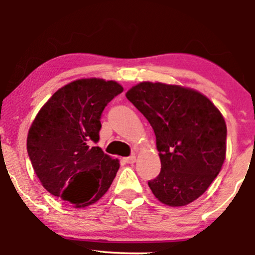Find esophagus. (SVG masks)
<instances>
[{"instance_id":"obj_1","label":"esophagus","mask_w":255,"mask_h":255,"mask_svg":"<svg viewBox=\"0 0 255 255\" xmlns=\"http://www.w3.org/2000/svg\"><path fill=\"white\" fill-rule=\"evenodd\" d=\"M124 160L127 163V164H133V163L136 160V157H135V154H131V156H129V157L124 158Z\"/></svg>"}]
</instances>
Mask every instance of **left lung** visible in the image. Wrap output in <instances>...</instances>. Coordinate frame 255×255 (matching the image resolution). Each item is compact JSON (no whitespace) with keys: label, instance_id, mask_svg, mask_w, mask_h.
Listing matches in <instances>:
<instances>
[{"label":"left lung","instance_id":"obj_1","mask_svg":"<svg viewBox=\"0 0 255 255\" xmlns=\"http://www.w3.org/2000/svg\"><path fill=\"white\" fill-rule=\"evenodd\" d=\"M126 97L150 122L159 152V175L148 187L160 203L184 206L198 199L221 171L227 126L217 108L198 91L140 83Z\"/></svg>","mask_w":255,"mask_h":255}]
</instances>
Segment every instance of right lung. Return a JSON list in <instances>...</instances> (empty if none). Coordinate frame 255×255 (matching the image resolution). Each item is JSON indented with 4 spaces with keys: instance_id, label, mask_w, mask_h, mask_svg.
<instances>
[{
    "instance_id": "1",
    "label": "right lung",
    "mask_w": 255,
    "mask_h": 255,
    "mask_svg": "<svg viewBox=\"0 0 255 255\" xmlns=\"http://www.w3.org/2000/svg\"><path fill=\"white\" fill-rule=\"evenodd\" d=\"M122 91L116 81L81 79L56 91L37 114L28 130L27 153L50 194L85 207L109 189L119 160L95 144L103 110Z\"/></svg>"
}]
</instances>
